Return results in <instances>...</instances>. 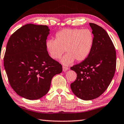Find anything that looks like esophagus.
Here are the masks:
<instances>
[{
	"instance_id": "34e87169",
	"label": "esophagus",
	"mask_w": 124,
	"mask_h": 124,
	"mask_svg": "<svg viewBox=\"0 0 124 124\" xmlns=\"http://www.w3.org/2000/svg\"><path fill=\"white\" fill-rule=\"evenodd\" d=\"M69 70V68L68 67H66V66H62V70H63V71H65L66 70Z\"/></svg>"
}]
</instances>
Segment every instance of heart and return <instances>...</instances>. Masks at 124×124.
I'll return each instance as SVG.
<instances>
[{
    "label": "heart",
    "instance_id": "heart-1",
    "mask_svg": "<svg viewBox=\"0 0 124 124\" xmlns=\"http://www.w3.org/2000/svg\"><path fill=\"white\" fill-rule=\"evenodd\" d=\"M94 36L89 29L66 28L57 32L55 40L46 41V48L51 58L59 60L64 51L66 54L61 62L68 65L74 60L82 62L88 56L92 50Z\"/></svg>",
    "mask_w": 124,
    "mask_h": 124
}]
</instances>
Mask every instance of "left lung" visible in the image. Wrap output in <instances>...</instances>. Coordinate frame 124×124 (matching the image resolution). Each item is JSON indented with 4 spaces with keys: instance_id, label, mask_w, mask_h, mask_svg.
<instances>
[{
    "instance_id": "left-lung-1",
    "label": "left lung",
    "mask_w": 124,
    "mask_h": 124,
    "mask_svg": "<svg viewBox=\"0 0 124 124\" xmlns=\"http://www.w3.org/2000/svg\"><path fill=\"white\" fill-rule=\"evenodd\" d=\"M94 41L88 56L70 69L77 74L70 84L72 92L80 99L88 101L98 97L106 90L114 76L116 65L115 46L107 32L89 23Z\"/></svg>"
}]
</instances>
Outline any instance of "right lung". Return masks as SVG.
<instances>
[{"instance_id": "1", "label": "right lung", "mask_w": 124, "mask_h": 124, "mask_svg": "<svg viewBox=\"0 0 124 124\" xmlns=\"http://www.w3.org/2000/svg\"><path fill=\"white\" fill-rule=\"evenodd\" d=\"M49 31L45 25L26 24L14 32L7 43L4 66L9 82L17 94L26 99L44 96L53 77L62 70L46 50Z\"/></svg>"}]
</instances>
